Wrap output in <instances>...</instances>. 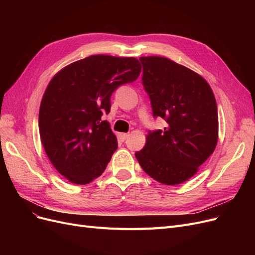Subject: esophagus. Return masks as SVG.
<instances>
[{
	"mask_svg": "<svg viewBox=\"0 0 255 255\" xmlns=\"http://www.w3.org/2000/svg\"><path fill=\"white\" fill-rule=\"evenodd\" d=\"M128 136H129V134H127V133H120L118 135V137L120 138V140H122V141H125L126 139H128Z\"/></svg>",
	"mask_w": 255,
	"mask_h": 255,
	"instance_id": "1",
	"label": "esophagus"
}]
</instances>
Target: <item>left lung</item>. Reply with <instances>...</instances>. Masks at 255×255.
Listing matches in <instances>:
<instances>
[{"label": "left lung", "mask_w": 255, "mask_h": 255, "mask_svg": "<svg viewBox=\"0 0 255 255\" xmlns=\"http://www.w3.org/2000/svg\"><path fill=\"white\" fill-rule=\"evenodd\" d=\"M142 85L154 117L167 122L149 130L145 145L135 153L143 171L165 185L195 175L218 141V112L213 90L201 75L166 57L144 56Z\"/></svg>", "instance_id": "1"}]
</instances>
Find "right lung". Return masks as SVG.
Instances as JSON below:
<instances>
[{
  "label": "right lung",
  "mask_w": 255,
  "mask_h": 255,
  "mask_svg": "<svg viewBox=\"0 0 255 255\" xmlns=\"http://www.w3.org/2000/svg\"><path fill=\"white\" fill-rule=\"evenodd\" d=\"M141 66L134 57L92 55L74 61L49 83L39 110V134L56 170L74 184L101 175L118 148L107 121L113 92L134 82Z\"/></svg>",
  "instance_id": "add662e5"
}]
</instances>
